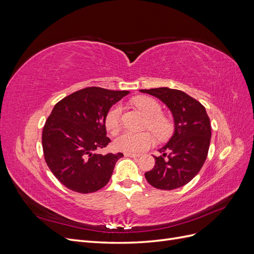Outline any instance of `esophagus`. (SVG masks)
I'll return each mask as SVG.
<instances>
[{
	"mask_svg": "<svg viewBox=\"0 0 254 254\" xmlns=\"http://www.w3.org/2000/svg\"><path fill=\"white\" fill-rule=\"evenodd\" d=\"M125 157H130V158H139L140 155L139 153H130V152H126Z\"/></svg>",
	"mask_w": 254,
	"mask_h": 254,
	"instance_id": "esophagus-1",
	"label": "esophagus"
}]
</instances>
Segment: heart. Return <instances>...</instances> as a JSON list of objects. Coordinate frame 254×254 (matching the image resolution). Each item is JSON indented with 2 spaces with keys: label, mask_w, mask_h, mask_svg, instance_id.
<instances>
[{
  "label": "heart",
  "mask_w": 254,
  "mask_h": 254,
  "mask_svg": "<svg viewBox=\"0 0 254 254\" xmlns=\"http://www.w3.org/2000/svg\"><path fill=\"white\" fill-rule=\"evenodd\" d=\"M134 105L144 115L147 117V126L158 136L163 137L168 134L171 130L170 123L164 118L159 117L161 113L160 105L150 97L140 96L134 99ZM122 106L120 104L114 105L108 111L105 119L106 128L108 131L114 133L118 131L121 125ZM153 143V136L150 132H132L129 130L121 132L114 139V147L120 151L137 153L147 149Z\"/></svg>",
  "instance_id": "obj_1"
}]
</instances>
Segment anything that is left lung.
Listing matches in <instances>:
<instances>
[{"mask_svg":"<svg viewBox=\"0 0 254 254\" xmlns=\"http://www.w3.org/2000/svg\"><path fill=\"white\" fill-rule=\"evenodd\" d=\"M157 97L171 111L174 132L167 143L159 148L156 164L145 173L153 188L175 190L186 186L200 172L209 151L211 123L204 107L182 91L170 88L140 90Z\"/></svg>","mask_w":254,"mask_h":254,"instance_id":"obj_1","label":"left lung"}]
</instances>
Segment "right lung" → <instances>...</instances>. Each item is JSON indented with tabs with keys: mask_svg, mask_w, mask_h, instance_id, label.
<instances>
[{
	"mask_svg": "<svg viewBox=\"0 0 254 254\" xmlns=\"http://www.w3.org/2000/svg\"><path fill=\"white\" fill-rule=\"evenodd\" d=\"M129 91L90 87L58 102L42 131L44 159L64 187L81 194L93 193L109 182L122 152H97L111 140L105 119L111 107Z\"/></svg>",
	"mask_w": 254,
	"mask_h": 254,
	"instance_id": "right-lung-1",
	"label": "right lung"
}]
</instances>
